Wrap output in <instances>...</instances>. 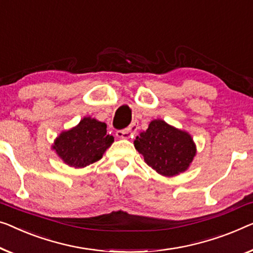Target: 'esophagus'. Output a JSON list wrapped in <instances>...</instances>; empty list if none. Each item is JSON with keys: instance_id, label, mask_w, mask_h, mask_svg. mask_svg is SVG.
Wrapping results in <instances>:
<instances>
[{"instance_id": "34e87169", "label": "esophagus", "mask_w": 253, "mask_h": 253, "mask_svg": "<svg viewBox=\"0 0 253 253\" xmlns=\"http://www.w3.org/2000/svg\"><path fill=\"white\" fill-rule=\"evenodd\" d=\"M136 129L137 127L135 124H131L129 127L125 128V129H122V130H117L116 131V136L119 137V138H130L133 137V135L136 133Z\"/></svg>"}]
</instances>
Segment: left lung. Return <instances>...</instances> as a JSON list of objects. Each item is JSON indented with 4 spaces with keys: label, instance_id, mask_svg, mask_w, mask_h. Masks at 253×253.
Segmentation results:
<instances>
[{
    "label": "left lung",
    "instance_id": "left-lung-1",
    "mask_svg": "<svg viewBox=\"0 0 253 253\" xmlns=\"http://www.w3.org/2000/svg\"><path fill=\"white\" fill-rule=\"evenodd\" d=\"M134 146L158 174L172 177L186 171L197 156V145L186 130L154 119L141 131Z\"/></svg>",
    "mask_w": 253,
    "mask_h": 253
}]
</instances>
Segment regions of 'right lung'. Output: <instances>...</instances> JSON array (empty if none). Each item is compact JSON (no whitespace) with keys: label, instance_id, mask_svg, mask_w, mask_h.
Returning <instances> with one entry per match:
<instances>
[{"label":"right lung","instance_id":"add662e5","mask_svg":"<svg viewBox=\"0 0 253 253\" xmlns=\"http://www.w3.org/2000/svg\"><path fill=\"white\" fill-rule=\"evenodd\" d=\"M114 141L107 134V124L84 117L78 125L61 131L52 149L66 165L78 169L100 160Z\"/></svg>","mask_w":253,"mask_h":253}]
</instances>
